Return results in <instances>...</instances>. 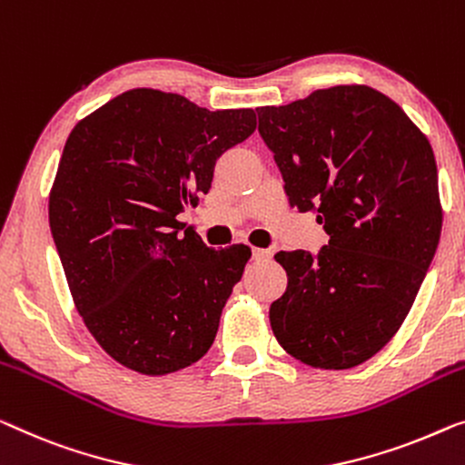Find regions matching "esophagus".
Returning a JSON list of instances; mask_svg holds the SVG:
<instances>
[{
    "mask_svg": "<svg viewBox=\"0 0 465 465\" xmlns=\"http://www.w3.org/2000/svg\"><path fill=\"white\" fill-rule=\"evenodd\" d=\"M273 256L272 248H252V259L254 261H269Z\"/></svg>",
    "mask_w": 465,
    "mask_h": 465,
    "instance_id": "1",
    "label": "esophagus"
}]
</instances>
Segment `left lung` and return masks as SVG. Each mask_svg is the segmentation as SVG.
<instances>
[{
    "label": "left lung",
    "instance_id": "8db88e82",
    "mask_svg": "<svg viewBox=\"0 0 465 465\" xmlns=\"http://www.w3.org/2000/svg\"><path fill=\"white\" fill-rule=\"evenodd\" d=\"M259 134L290 206L317 211V256L282 251L288 286L269 322L282 349L317 370H351L403 325L440 240L432 145L397 102L367 85L262 106Z\"/></svg>",
    "mask_w": 465,
    "mask_h": 465
}]
</instances>
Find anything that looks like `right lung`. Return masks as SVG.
<instances>
[{"instance_id": "obj_1", "label": "right lung", "mask_w": 465, "mask_h": 465, "mask_svg": "<svg viewBox=\"0 0 465 465\" xmlns=\"http://www.w3.org/2000/svg\"><path fill=\"white\" fill-rule=\"evenodd\" d=\"M256 129L251 108H200L129 89L68 135L50 227L74 307L116 363L164 376L196 363L251 248L213 251L177 219L211 190L217 158Z\"/></svg>"}]
</instances>
